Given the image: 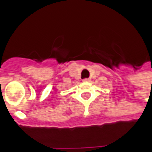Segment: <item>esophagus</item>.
I'll list each match as a JSON object with an SVG mask.
<instances>
[{"label":"esophagus","mask_w":152,"mask_h":152,"mask_svg":"<svg viewBox=\"0 0 152 152\" xmlns=\"http://www.w3.org/2000/svg\"><path fill=\"white\" fill-rule=\"evenodd\" d=\"M84 82V83H87V82H89V79H88V78H84L83 80Z\"/></svg>","instance_id":"1"}]
</instances>
